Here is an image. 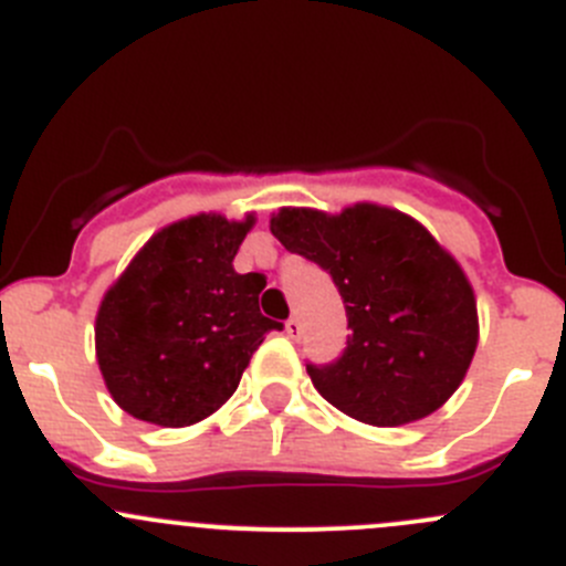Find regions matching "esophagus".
I'll list each match as a JSON object with an SVG mask.
<instances>
[{
  "label": "esophagus",
  "instance_id": "1",
  "mask_svg": "<svg viewBox=\"0 0 566 566\" xmlns=\"http://www.w3.org/2000/svg\"><path fill=\"white\" fill-rule=\"evenodd\" d=\"M284 332H287L290 339H298L301 334H304V323H301V317H290L287 323H284Z\"/></svg>",
  "mask_w": 566,
  "mask_h": 566
}]
</instances>
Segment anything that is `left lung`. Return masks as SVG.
Returning <instances> with one entry per match:
<instances>
[{"mask_svg":"<svg viewBox=\"0 0 566 566\" xmlns=\"http://www.w3.org/2000/svg\"><path fill=\"white\" fill-rule=\"evenodd\" d=\"M271 232L321 265L343 295V356L306 365L328 403L392 429L457 392L479 345V312L468 276L429 229L389 207L354 205L339 216L284 207Z\"/></svg>","mask_w":566,"mask_h":566,"instance_id":"1","label":"left lung"}]
</instances>
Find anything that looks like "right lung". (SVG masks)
Instances as JSON below:
<instances>
[{
  "label": "right lung",
  "instance_id": "add662e5",
  "mask_svg": "<svg viewBox=\"0 0 566 566\" xmlns=\"http://www.w3.org/2000/svg\"><path fill=\"white\" fill-rule=\"evenodd\" d=\"M254 227L216 212L160 229L96 315V359L115 403L137 420L182 429L221 409L251 354L282 323L260 312L265 279L234 271Z\"/></svg>",
  "mask_w": 566,
  "mask_h": 566
}]
</instances>
